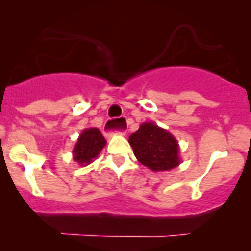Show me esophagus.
<instances>
[{
	"instance_id": "34e87169",
	"label": "esophagus",
	"mask_w": 251,
	"mask_h": 251,
	"mask_svg": "<svg viewBox=\"0 0 251 251\" xmlns=\"http://www.w3.org/2000/svg\"><path fill=\"white\" fill-rule=\"evenodd\" d=\"M116 121L119 120H108L107 123H105L104 127H103V130H104V133L107 136H111V135H126V130L125 128H116Z\"/></svg>"
}]
</instances>
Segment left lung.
Instances as JSON below:
<instances>
[{"instance_id": "1", "label": "left lung", "mask_w": 251, "mask_h": 251, "mask_svg": "<svg viewBox=\"0 0 251 251\" xmlns=\"http://www.w3.org/2000/svg\"><path fill=\"white\" fill-rule=\"evenodd\" d=\"M133 154L142 165L154 173L169 171L181 163L178 142L168 130L153 121H146L128 137Z\"/></svg>"}]
</instances>
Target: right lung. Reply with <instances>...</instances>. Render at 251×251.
Returning <instances> with one entry per match:
<instances>
[{
    "mask_svg": "<svg viewBox=\"0 0 251 251\" xmlns=\"http://www.w3.org/2000/svg\"><path fill=\"white\" fill-rule=\"evenodd\" d=\"M105 144L107 141L98 128H85L73 149V159L80 166H87L97 159Z\"/></svg>",
    "mask_w": 251,
    "mask_h": 251,
    "instance_id": "add662e5",
    "label": "right lung"
}]
</instances>
